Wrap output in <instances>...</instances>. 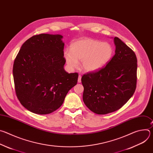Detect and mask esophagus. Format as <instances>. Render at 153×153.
<instances>
[{"mask_svg": "<svg viewBox=\"0 0 153 153\" xmlns=\"http://www.w3.org/2000/svg\"><path fill=\"white\" fill-rule=\"evenodd\" d=\"M81 78H82L81 75H79V77H78V82L79 83L81 82Z\"/></svg>", "mask_w": 153, "mask_h": 153, "instance_id": "obj_1", "label": "esophagus"}]
</instances>
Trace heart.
<instances>
[{
  "instance_id": "b5f03b06",
  "label": "heart",
  "mask_w": 153,
  "mask_h": 153,
  "mask_svg": "<svg viewBox=\"0 0 153 153\" xmlns=\"http://www.w3.org/2000/svg\"><path fill=\"white\" fill-rule=\"evenodd\" d=\"M112 54L113 49L110 44L90 38L77 40L72 43L70 50L64 51V57L70 68H76L78 61H81L82 68L87 71L103 67Z\"/></svg>"
}]
</instances>
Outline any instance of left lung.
<instances>
[{
  "label": "left lung",
  "mask_w": 153,
  "mask_h": 153,
  "mask_svg": "<svg viewBox=\"0 0 153 153\" xmlns=\"http://www.w3.org/2000/svg\"><path fill=\"white\" fill-rule=\"evenodd\" d=\"M114 56L101 69L87 73L81 81L83 100L93 113L106 114L121 108L132 97L137 85V60L134 52L114 37Z\"/></svg>",
  "instance_id": "1"
}]
</instances>
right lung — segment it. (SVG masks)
I'll return each instance as SVG.
<instances>
[{
	"instance_id": "right-lung-1",
	"label": "right lung",
	"mask_w": 153,
	"mask_h": 153,
	"mask_svg": "<svg viewBox=\"0 0 153 153\" xmlns=\"http://www.w3.org/2000/svg\"><path fill=\"white\" fill-rule=\"evenodd\" d=\"M62 36L40 34L21 47L13 65L16 96L30 111L48 114L59 108L77 82L78 73L66 72Z\"/></svg>"
}]
</instances>
